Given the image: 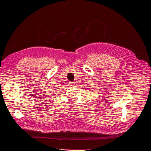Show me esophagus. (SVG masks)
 Here are the masks:
<instances>
[{"mask_svg": "<svg viewBox=\"0 0 151 151\" xmlns=\"http://www.w3.org/2000/svg\"><path fill=\"white\" fill-rule=\"evenodd\" d=\"M69 85L70 86H73L74 85V83L73 82H69Z\"/></svg>", "mask_w": 151, "mask_h": 151, "instance_id": "esophagus-1", "label": "esophagus"}]
</instances>
